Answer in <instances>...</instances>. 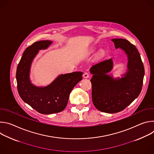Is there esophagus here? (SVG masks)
<instances>
[{"label": "esophagus", "mask_w": 154, "mask_h": 154, "mask_svg": "<svg viewBox=\"0 0 154 154\" xmlns=\"http://www.w3.org/2000/svg\"><path fill=\"white\" fill-rule=\"evenodd\" d=\"M90 76V74H89L88 72H85V73L83 74V77L84 78H85V79L88 78Z\"/></svg>", "instance_id": "obj_1"}]
</instances>
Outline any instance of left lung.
<instances>
[{"mask_svg":"<svg viewBox=\"0 0 154 154\" xmlns=\"http://www.w3.org/2000/svg\"><path fill=\"white\" fill-rule=\"evenodd\" d=\"M116 49L120 48L127 55V70L121 78L108 74L113 66L112 59L99 61L90 68L93 74L92 100L99 111L115 113L124 109L140 94L143 83L144 68L140 54L128 40L112 39Z\"/></svg>","mask_w":154,"mask_h":154,"instance_id":"obj_1","label":"left lung"}]
</instances>
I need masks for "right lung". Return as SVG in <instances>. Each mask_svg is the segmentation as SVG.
Segmentation results:
<instances>
[{"label": "right lung", "mask_w": 154, "mask_h": 154, "mask_svg": "<svg viewBox=\"0 0 154 154\" xmlns=\"http://www.w3.org/2000/svg\"><path fill=\"white\" fill-rule=\"evenodd\" d=\"M52 43L44 40L34 42L23 53L16 70L17 91L20 98L36 111L44 115L60 112L66 106L69 94L74 87L82 79V72L61 74L50 85L39 87L30 80L33 60L39 50L46 49Z\"/></svg>", "instance_id": "1"}]
</instances>
